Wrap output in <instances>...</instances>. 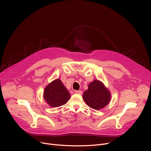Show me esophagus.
<instances>
[{"mask_svg": "<svg viewBox=\"0 0 151 151\" xmlns=\"http://www.w3.org/2000/svg\"><path fill=\"white\" fill-rule=\"evenodd\" d=\"M75 92L77 94H80V95H81L83 93V92L81 91H75Z\"/></svg>", "mask_w": 151, "mask_h": 151, "instance_id": "1", "label": "esophagus"}]
</instances>
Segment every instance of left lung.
I'll list each match as a JSON object with an SVG mask.
<instances>
[{"mask_svg": "<svg viewBox=\"0 0 151 151\" xmlns=\"http://www.w3.org/2000/svg\"><path fill=\"white\" fill-rule=\"evenodd\" d=\"M83 98L89 107L97 110L109 104L111 94L100 81L94 80L89 84L88 89L84 92Z\"/></svg>", "mask_w": 151, "mask_h": 151, "instance_id": "8db88e82", "label": "left lung"}]
</instances>
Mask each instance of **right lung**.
<instances>
[{
    "label": "right lung",
    "instance_id": "obj_1",
    "mask_svg": "<svg viewBox=\"0 0 151 151\" xmlns=\"http://www.w3.org/2000/svg\"><path fill=\"white\" fill-rule=\"evenodd\" d=\"M70 98V95L59 79L47 85L44 91V99L52 107L65 105Z\"/></svg>",
    "mask_w": 151,
    "mask_h": 151
}]
</instances>
